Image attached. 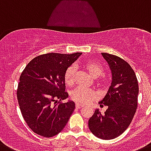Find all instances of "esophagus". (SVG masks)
<instances>
[{"label":"esophagus","mask_w":151,"mask_h":151,"mask_svg":"<svg viewBox=\"0 0 151 151\" xmlns=\"http://www.w3.org/2000/svg\"><path fill=\"white\" fill-rule=\"evenodd\" d=\"M75 106L77 108H81V107H83V105L80 104H76Z\"/></svg>","instance_id":"34e87169"}]
</instances>
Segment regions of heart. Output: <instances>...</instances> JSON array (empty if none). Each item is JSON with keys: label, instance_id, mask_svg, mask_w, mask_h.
<instances>
[{"label": "heart", "instance_id": "obj_1", "mask_svg": "<svg viewBox=\"0 0 151 151\" xmlns=\"http://www.w3.org/2000/svg\"><path fill=\"white\" fill-rule=\"evenodd\" d=\"M83 67L87 70L88 73L93 78H98L104 72V67L97 60H87L83 64ZM75 68L74 66H70L66 70L64 74V81L66 85L71 87L75 83ZM100 83L101 85H107V81L101 78ZM97 93L92 90L87 89L84 87H77L70 93V97L74 102L80 104H87L96 98Z\"/></svg>", "mask_w": 151, "mask_h": 151}]
</instances>
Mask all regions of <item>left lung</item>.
I'll return each mask as SVG.
<instances>
[{"instance_id":"left-lung-1","label":"left lung","mask_w":151,"mask_h":151,"mask_svg":"<svg viewBox=\"0 0 151 151\" xmlns=\"http://www.w3.org/2000/svg\"><path fill=\"white\" fill-rule=\"evenodd\" d=\"M112 73V83L101 107L107 109L102 114L98 109L88 121L91 133L103 140H111L124 132L132 121L137 107L139 93L136 74L130 64L116 55L101 53Z\"/></svg>"}]
</instances>
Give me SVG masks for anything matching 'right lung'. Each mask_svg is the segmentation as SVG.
Here are the masks:
<instances>
[{"label":"right lung","mask_w":151,"mask_h":151,"mask_svg":"<svg viewBox=\"0 0 151 151\" xmlns=\"http://www.w3.org/2000/svg\"><path fill=\"white\" fill-rule=\"evenodd\" d=\"M81 54H42L30 60L21 73L17 101L24 120L35 134L54 137L69 121L75 104L61 102L68 97L64 74Z\"/></svg>","instance_id":"add662e5"}]
</instances>
